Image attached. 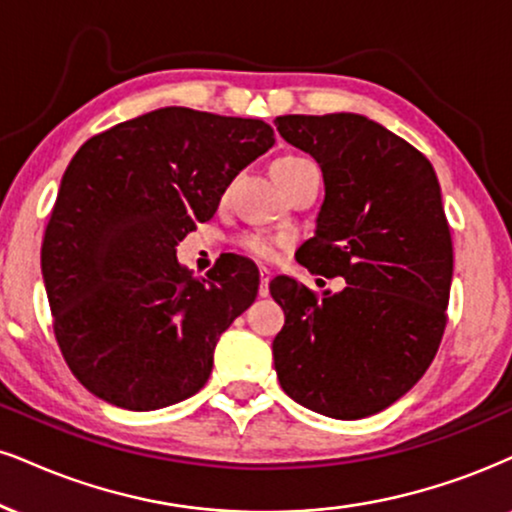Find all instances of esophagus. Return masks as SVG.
Here are the masks:
<instances>
[{"mask_svg":"<svg viewBox=\"0 0 512 512\" xmlns=\"http://www.w3.org/2000/svg\"><path fill=\"white\" fill-rule=\"evenodd\" d=\"M258 275H261V285H258V296H268V282H270V270L268 268H261L258 270Z\"/></svg>","mask_w":512,"mask_h":512,"instance_id":"1","label":"esophagus"}]
</instances>
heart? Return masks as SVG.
<instances>
[{"label":"heart","instance_id":"heart-1","mask_svg":"<svg viewBox=\"0 0 512 512\" xmlns=\"http://www.w3.org/2000/svg\"><path fill=\"white\" fill-rule=\"evenodd\" d=\"M289 161H301V159L299 156H285V159H277L275 163H289ZM237 244L242 246L246 254L261 258V261H270V258H275L277 249L287 244V237L270 235V232H244V235L237 239Z\"/></svg>","mask_w":512,"mask_h":512}]
</instances>
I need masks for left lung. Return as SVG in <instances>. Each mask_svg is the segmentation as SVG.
Instances as JSON below:
<instances>
[{"label":"left lung","mask_w":512,"mask_h":512,"mask_svg":"<svg viewBox=\"0 0 512 512\" xmlns=\"http://www.w3.org/2000/svg\"><path fill=\"white\" fill-rule=\"evenodd\" d=\"M275 125L325 180L315 235L296 261L346 280L323 299L294 277L270 282L285 311L273 342L277 380L315 413L368 418L413 389L444 337L453 244L437 173L358 113L280 116Z\"/></svg>","instance_id":"left-lung-1"}]
</instances>
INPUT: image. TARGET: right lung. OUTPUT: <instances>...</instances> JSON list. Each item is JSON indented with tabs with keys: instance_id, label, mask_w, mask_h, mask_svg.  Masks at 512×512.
<instances>
[{
	"instance_id": "right-lung-1",
	"label": "right lung",
	"mask_w": 512,
	"mask_h": 512,
	"mask_svg": "<svg viewBox=\"0 0 512 512\" xmlns=\"http://www.w3.org/2000/svg\"><path fill=\"white\" fill-rule=\"evenodd\" d=\"M273 144L256 118L166 106L78 149L44 230L42 277L56 342L87 391L156 410L204 387L220 334L254 304L258 270L227 256L194 277L175 246Z\"/></svg>"
}]
</instances>
